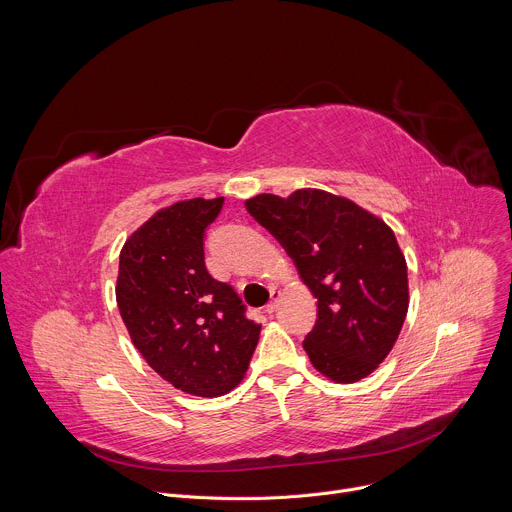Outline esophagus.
I'll use <instances>...</instances> for the list:
<instances>
[{"label":"esophagus","mask_w":512,"mask_h":512,"mask_svg":"<svg viewBox=\"0 0 512 512\" xmlns=\"http://www.w3.org/2000/svg\"><path fill=\"white\" fill-rule=\"evenodd\" d=\"M279 296H281L279 291H275V289L271 291V302L265 306V312H267V314H273V312L277 310V304H279Z\"/></svg>","instance_id":"34e87169"}]
</instances>
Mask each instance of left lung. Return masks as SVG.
Returning <instances> with one entry per match:
<instances>
[{
	"instance_id": "1",
	"label": "left lung",
	"mask_w": 512,
	"mask_h": 512,
	"mask_svg": "<svg viewBox=\"0 0 512 512\" xmlns=\"http://www.w3.org/2000/svg\"><path fill=\"white\" fill-rule=\"evenodd\" d=\"M247 210L296 261L318 300L304 340L314 369L334 383L367 379L393 350L409 308L407 261L393 229L356 202L318 188L257 194Z\"/></svg>"
}]
</instances>
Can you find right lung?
Returning a JSON list of instances; mask_svg holds the SVG:
<instances>
[{"label": "right lung", "instance_id": "1", "mask_svg": "<svg viewBox=\"0 0 512 512\" xmlns=\"http://www.w3.org/2000/svg\"><path fill=\"white\" fill-rule=\"evenodd\" d=\"M223 196L178 200L135 229L119 255L115 298L133 346L194 397L231 393L247 375L261 326L237 291L204 265V229Z\"/></svg>", "mask_w": 512, "mask_h": 512}]
</instances>
